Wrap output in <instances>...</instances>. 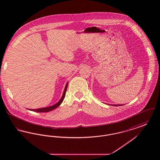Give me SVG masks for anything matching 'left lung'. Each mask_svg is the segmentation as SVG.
Returning a JSON list of instances; mask_svg holds the SVG:
<instances>
[{
    "mask_svg": "<svg viewBox=\"0 0 160 160\" xmlns=\"http://www.w3.org/2000/svg\"><path fill=\"white\" fill-rule=\"evenodd\" d=\"M113 106H122V105H120V104H119H119H114V105H113Z\"/></svg>",
    "mask_w": 160,
    "mask_h": 160,
    "instance_id": "obj_1",
    "label": "left lung"
}]
</instances>
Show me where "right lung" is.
<instances>
[{
  "label": "right lung",
  "mask_w": 160,
  "mask_h": 160,
  "mask_svg": "<svg viewBox=\"0 0 160 160\" xmlns=\"http://www.w3.org/2000/svg\"><path fill=\"white\" fill-rule=\"evenodd\" d=\"M68 83L66 84V86H65V89H64V91L63 93V95H62V97L61 98V99L55 104H54L53 106H52L47 107H44V108H38V109H28L29 110L31 111H33V112H48L50 111H52L54 109H55L56 108H57L61 104V103L62 102L63 100L64 99L65 97V93H66V91L67 90V87H68Z\"/></svg>",
  "instance_id": "1"
}]
</instances>
